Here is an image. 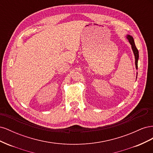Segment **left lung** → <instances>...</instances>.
Returning <instances> with one entry per match:
<instances>
[{"label":"left lung","instance_id":"obj_1","mask_svg":"<svg viewBox=\"0 0 153 153\" xmlns=\"http://www.w3.org/2000/svg\"><path fill=\"white\" fill-rule=\"evenodd\" d=\"M127 38L129 40V43H130L131 45V48H132V50H133V52L134 53V55H135V66H136V68L137 69V68H138V49L136 47V46L135 45V43H134V39H133V38H132V37L131 36L128 35Z\"/></svg>","mask_w":153,"mask_h":153}]
</instances>
